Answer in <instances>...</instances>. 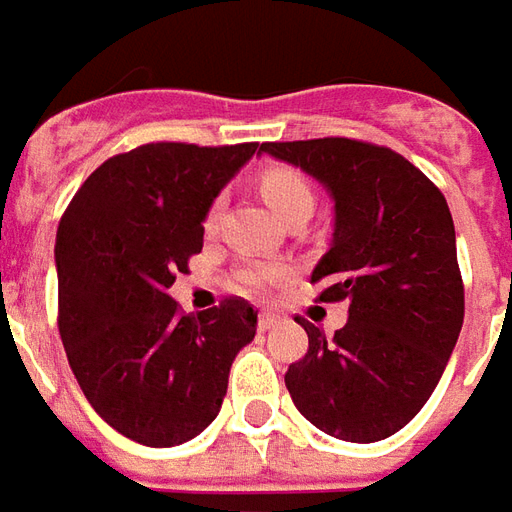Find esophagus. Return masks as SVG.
I'll return each mask as SVG.
<instances>
[{
    "label": "esophagus",
    "mask_w": 512,
    "mask_h": 512,
    "mask_svg": "<svg viewBox=\"0 0 512 512\" xmlns=\"http://www.w3.org/2000/svg\"><path fill=\"white\" fill-rule=\"evenodd\" d=\"M278 320H281V317L273 314V311H262V314H259V331H270V328L278 325Z\"/></svg>",
    "instance_id": "34e87169"
}]
</instances>
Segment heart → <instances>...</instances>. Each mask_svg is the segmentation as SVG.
<instances>
[{"label": "heart", "instance_id": "b5f03b06", "mask_svg": "<svg viewBox=\"0 0 512 512\" xmlns=\"http://www.w3.org/2000/svg\"><path fill=\"white\" fill-rule=\"evenodd\" d=\"M259 190H262L264 201L273 206L275 212L281 217H286L289 212H295L300 206L314 204V192L308 187V181L292 168H270L264 170L259 176ZM220 198H215L209 209H206L204 226L215 228L217 215H220ZM289 270L284 264H253L248 270H242V281L253 289H267V286H275L284 281Z\"/></svg>", "mask_w": 512, "mask_h": 512}]
</instances>
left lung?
Masks as SVG:
<instances>
[{
	"mask_svg": "<svg viewBox=\"0 0 512 512\" xmlns=\"http://www.w3.org/2000/svg\"><path fill=\"white\" fill-rule=\"evenodd\" d=\"M320 179L333 198V242L311 273L322 303H350L325 336L308 320V353L286 369L297 411L353 444L394 436L444 375L463 328V278L447 198L386 146L320 137L262 143Z\"/></svg>",
	"mask_w": 512,
	"mask_h": 512,
	"instance_id": "obj_1",
	"label": "left lung"
}]
</instances>
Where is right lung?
Wrapping results in <instances>:
<instances>
[{
	"label": "right lung",
	"instance_id": "right-lung-1",
	"mask_svg": "<svg viewBox=\"0 0 512 512\" xmlns=\"http://www.w3.org/2000/svg\"><path fill=\"white\" fill-rule=\"evenodd\" d=\"M259 143H146L76 190L57 226V328L79 389L104 422L176 447L215 422L228 369L256 336L245 297L192 317L168 295L204 248V217Z\"/></svg>",
	"mask_w": 512,
	"mask_h": 512
}]
</instances>
